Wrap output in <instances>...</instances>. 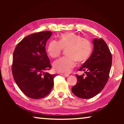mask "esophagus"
<instances>
[{
    "label": "esophagus",
    "mask_w": 124,
    "mask_h": 124,
    "mask_svg": "<svg viewBox=\"0 0 124 124\" xmlns=\"http://www.w3.org/2000/svg\"><path fill=\"white\" fill-rule=\"evenodd\" d=\"M61 76H64V77H68V76H69V74H64V73H62V74H61Z\"/></svg>",
    "instance_id": "esophagus-1"
}]
</instances>
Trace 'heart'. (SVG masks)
Returning <instances> with one entry per match:
<instances>
[{
    "mask_svg": "<svg viewBox=\"0 0 124 124\" xmlns=\"http://www.w3.org/2000/svg\"><path fill=\"white\" fill-rule=\"evenodd\" d=\"M67 48L66 55L68 56L62 57L54 62V69L56 72L69 73L75 67L76 60L80 62H85L92 51L90 41L73 33L62 34L59 37V42L55 40H51L47 50L51 57L55 58L60 55L62 49Z\"/></svg>",
    "mask_w": 124,
    "mask_h": 124,
    "instance_id": "1",
    "label": "heart"
}]
</instances>
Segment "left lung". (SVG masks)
<instances>
[{
  "label": "left lung",
  "mask_w": 124,
  "mask_h": 124,
  "mask_svg": "<svg viewBox=\"0 0 124 124\" xmlns=\"http://www.w3.org/2000/svg\"><path fill=\"white\" fill-rule=\"evenodd\" d=\"M94 49L90 57L78 70L83 75H76L77 82L72 91L77 97L90 99L99 94L107 82L112 65V57L107 45L103 39L93 40Z\"/></svg>",
  "instance_id": "left-lung-1"
}]
</instances>
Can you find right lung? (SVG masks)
<instances>
[{
  "label": "right lung",
  "mask_w": 124,
  "mask_h": 124,
  "mask_svg": "<svg viewBox=\"0 0 124 124\" xmlns=\"http://www.w3.org/2000/svg\"><path fill=\"white\" fill-rule=\"evenodd\" d=\"M51 35V31H45L28 35L16 46L13 52V78L22 92L32 99L45 97L54 86L56 74L45 72L51 68L45 47Z\"/></svg>",
  "instance_id": "add662e5"
}]
</instances>
